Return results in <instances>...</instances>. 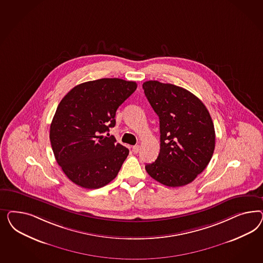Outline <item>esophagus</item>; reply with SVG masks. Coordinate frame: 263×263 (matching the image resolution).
Returning a JSON list of instances; mask_svg holds the SVG:
<instances>
[{"mask_svg":"<svg viewBox=\"0 0 263 263\" xmlns=\"http://www.w3.org/2000/svg\"><path fill=\"white\" fill-rule=\"evenodd\" d=\"M132 151H133L134 153H138L139 151H140V145H138V144H137V145H134V146L132 147Z\"/></svg>","mask_w":263,"mask_h":263,"instance_id":"1","label":"esophagus"}]
</instances>
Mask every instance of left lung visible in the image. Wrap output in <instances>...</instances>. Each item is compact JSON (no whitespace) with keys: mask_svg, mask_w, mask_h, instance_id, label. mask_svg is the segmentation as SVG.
I'll return each mask as SVG.
<instances>
[{"mask_svg":"<svg viewBox=\"0 0 263 263\" xmlns=\"http://www.w3.org/2000/svg\"><path fill=\"white\" fill-rule=\"evenodd\" d=\"M144 95L158 115L160 152L146 164L153 179L168 187H180L203 172L215 148V129L210 114L189 90L172 84L147 81Z\"/></svg>","mask_w":263,"mask_h":263,"instance_id":"1","label":"left lung"}]
</instances>
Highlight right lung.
I'll return each instance as SVG.
<instances>
[{"label": "right lung", "instance_id": "obj_1", "mask_svg": "<svg viewBox=\"0 0 263 263\" xmlns=\"http://www.w3.org/2000/svg\"><path fill=\"white\" fill-rule=\"evenodd\" d=\"M137 88L132 81L103 78L74 87L57 108L50 142L57 163L73 183L97 189L119 174L129 151L104 133L116 125V111Z\"/></svg>", "mask_w": 263, "mask_h": 263}]
</instances>
